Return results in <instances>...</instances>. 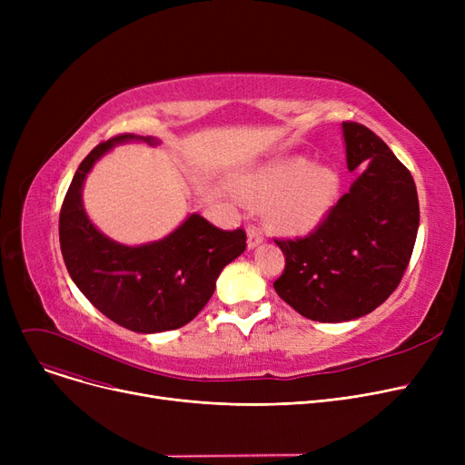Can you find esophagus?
Masks as SVG:
<instances>
[{
  "instance_id": "34e87169",
  "label": "esophagus",
  "mask_w": 465,
  "mask_h": 465,
  "mask_svg": "<svg viewBox=\"0 0 465 465\" xmlns=\"http://www.w3.org/2000/svg\"><path fill=\"white\" fill-rule=\"evenodd\" d=\"M247 235H249V239H247V245H249V249H254V247H258L260 242L263 241V233L256 228V226H249V230H247Z\"/></svg>"
}]
</instances>
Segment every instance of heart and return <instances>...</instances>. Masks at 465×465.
<instances>
[{
    "instance_id": "1",
    "label": "heart",
    "mask_w": 465,
    "mask_h": 465,
    "mask_svg": "<svg viewBox=\"0 0 465 465\" xmlns=\"http://www.w3.org/2000/svg\"><path fill=\"white\" fill-rule=\"evenodd\" d=\"M251 205H265V223L281 233L312 230L331 209L337 177L328 167H312L303 158H292L256 169L237 188Z\"/></svg>"
}]
</instances>
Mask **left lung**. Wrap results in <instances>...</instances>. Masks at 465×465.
I'll return each mask as SVG.
<instances>
[{"label": "left lung", "mask_w": 465, "mask_h": 465, "mask_svg": "<svg viewBox=\"0 0 465 465\" xmlns=\"http://www.w3.org/2000/svg\"><path fill=\"white\" fill-rule=\"evenodd\" d=\"M347 165L360 175L305 237L275 239L286 265L273 282L302 316L347 322L398 288L417 241L420 209L409 169L358 122H343Z\"/></svg>", "instance_id": "8db88e82"}]
</instances>
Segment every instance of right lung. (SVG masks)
Masks as SVG:
<instances>
[{
    "label": "right lung",
    "mask_w": 465,
    "mask_h": 465,
    "mask_svg": "<svg viewBox=\"0 0 465 465\" xmlns=\"http://www.w3.org/2000/svg\"><path fill=\"white\" fill-rule=\"evenodd\" d=\"M126 141L158 144L154 137L120 134L81 162L60 211L62 256L86 300L118 326L137 333L177 330L207 305L220 272L247 249V233L190 214L173 233L139 247L104 235L86 216L83 184L92 165Z\"/></svg>",
    "instance_id": "obj_1"
}]
</instances>
